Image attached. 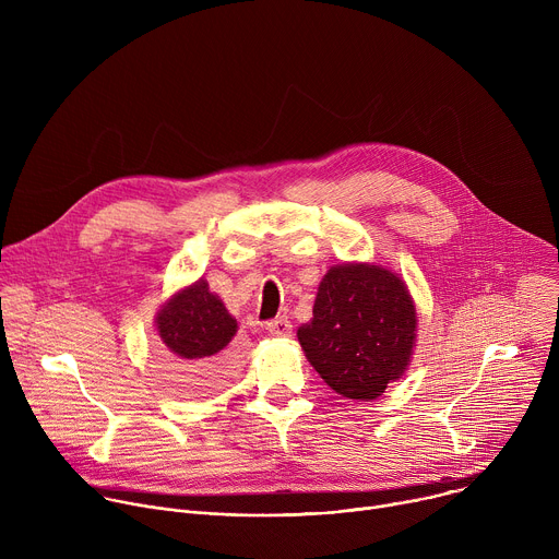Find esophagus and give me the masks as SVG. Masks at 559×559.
<instances>
[{"mask_svg":"<svg viewBox=\"0 0 559 559\" xmlns=\"http://www.w3.org/2000/svg\"><path fill=\"white\" fill-rule=\"evenodd\" d=\"M265 330L270 336H276V338H289L292 336V323L287 321L285 316H278L274 318V321L265 323Z\"/></svg>","mask_w":559,"mask_h":559,"instance_id":"obj_1","label":"esophagus"}]
</instances>
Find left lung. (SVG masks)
Here are the masks:
<instances>
[{
    "label": "left lung",
    "instance_id": "left-lung-1",
    "mask_svg": "<svg viewBox=\"0 0 559 559\" xmlns=\"http://www.w3.org/2000/svg\"><path fill=\"white\" fill-rule=\"evenodd\" d=\"M416 328V305L401 276L382 265L343 263L323 276L313 318L296 336L318 376L360 403L376 401L405 373Z\"/></svg>",
    "mask_w": 559,
    "mask_h": 559
}]
</instances>
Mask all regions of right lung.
Listing matches in <instances>:
<instances>
[{"mask_svg": "<svg viewBox=\"0 0 559 559\" xmlns=\"http://www.w3.org/2000/svg\"><path fill=\"white\" fill-rule=\"evenodd\" d=\"M154 323L183 391L207 393L231 380L234 356L225 349L238 325L223 300L210 292L207 281L199 278L179 289L156 311Z\"/></svg>", "mask_w": 559, "mask_h": 559, "instance_id": "obj_1", "label": "right lung"}]
</instances>
